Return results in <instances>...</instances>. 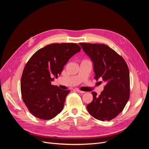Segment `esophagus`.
<instances>
[{
	"label": "esophagus",
	"mask_w": 149,
	"mask_h": 149,
	"mask_svg": "<svg viewBox=\"0 0 149 149\" xmlns=\"http://www.w3.org/2000/svg\"><path fill=\"white\" fill-rule=\"evenodd\" d=\"M76 91H77L78 93H81V94H83V93H85L84 91H81V90H79V89H76Z\"/></svg>",
	"instance_id": "esophagus-1"
}]
</instances>
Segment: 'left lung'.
I'll use <instances>...</instances> for the list:
<instances>
[{
    "label": "left lung",
    "mask_w": 149,
    "mask_h": 149,
    "mask_svg": "<svg viewBox=\"0 0 149 149\" xmlns=\"http://www.w3.org/2000/svg\"><path fill=\"white\" fill-rule=\"evenodd\" d=\"M93 63L94 79L106 83L99 96L92 92L93 101L87 105L89 113L102 121L111 120L123 111L130 94L129 71L123 58L104 44L80 43Z\"/></svg>",
    "instance_id": "obj_1"
}]
</instances>
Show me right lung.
Segmentation results:
<instances>
[{
    "instance_id": "add662e5",
    "label": "right lung",
    "mask_w": 149,
    "mask_h": 149,
    "mask_svg": "<svg viewBox=\"0 0 149 149\" xmlns=\"http://www.w3.org/2000/svg\"><path fill=\"white\" fill-rule=\"evenodd\" d=\"M80 49L76 43H53L38 49L26 63L21 78V94L34 116L49 120L63 110L70 90L61 89L51 83Z\"/></svg>"
}]
</instances>
